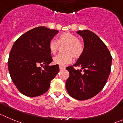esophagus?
I'll use <instances>...</instances> for the list:
<instances>
[{"mask_svg":"<svg viewBox=\"0 0 123 123\" xmlns=\"http://www.w3.org/2000/svg\"><path fill=\"white\" fill-rule=\"evenodd\" d=\"M65 68L64 67H62V66H59V70H60V71H61V70H64Z\"/></svg>","mask_w":123,"mask_h":123,"instance_id":"1","label":"esophagus"}]
</instances>
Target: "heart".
Segmentation results:
<instances>
[{
    "label": "heart",
    "instance_id": "b5f03b06",
    "mask_svg": "<svg viewBox=\"0 0 123 123\" xmlns=\"http://www.w3.org/2000/svg\"><path fill=\"white\" fill-rule=\"evenodd\" d=\"M61 46H65L64 53L59 54L53 58V62L60 66L65 67L72 61V56L78 58L80 56L84 50V44L79 37L70 32H65L62 34L59 41L52 39L49 43V49L51 53L55 54Z\"/></svg>",
    "mask_w": 123,
    "mask_h": 123
}]
</instances>
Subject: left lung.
<instances>
[{
  "mask_svg": "<svg viewBox=\"0 0 123 123\" xmlns=\"http://www.w3.org/2000/svg\"><path fill=\"white\" fill-rule=\"evenodd\" d=\"M84 41V50L73 66L66 68L70 76L66 89L70 96L79 100L89 99L101 91L111 73L112 56L105 44L89 30L78 31ZM84 69L76 70L73 66Z\"/></svg>",
  "mask_w": 123,
  "mask_h": 123,
  "instance_id": "obj_1",
  "label": "left lung"
}]
</instances>
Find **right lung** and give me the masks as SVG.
<instances>
[{"instance_id":"add662e5","label":"right lung","mask_w":123,"mask_h":123,"mask_svg":"<svg viewBox=\"0 0 123 123\" xmlns=\"http://www.w3.org/2000/svg\"><path fill=\"white\" fill-rule=\"evenodd\" d=\"M58 32L44 26L35 27L23 34L12 46L8 70L13 83L25 96L44 94L59 72L58 65H49L53 61L49 43ZM40 65L44 66L43 69Z\"/></svg>"}]
</instances>
